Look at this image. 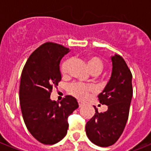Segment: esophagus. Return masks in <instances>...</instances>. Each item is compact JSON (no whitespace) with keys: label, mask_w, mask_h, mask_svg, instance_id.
Masks as SVG:
<instances>
[{"label":"esophagus","mask_w":151,"mask_h":151,"mask_svg":"<svg viewBox=\"0 0 151 151\" xmlns=\"http://www.w3.org/2000/svg\"><path fill=\"white\" fill-rule=\"evenodd\" d=\"M78 105H79V107H81V106H83V105H84V103H81V101H78Z\"/></svg>","instance_id":"1"}]
</instances>
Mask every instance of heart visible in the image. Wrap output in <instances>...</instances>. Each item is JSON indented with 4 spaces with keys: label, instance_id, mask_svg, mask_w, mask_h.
Segmentation results:
<instances>
[{
    "label": "heart",
    "instance_id": "heart-1",
    "mask_svg": "<svg viewBox=\"0 0 151 151\" xmlns=\"http://www.w3.org/2000/svg\"><path fill=\"white\" fill-rule=\"evenodd\" d=\"M87 65L89 68L90 71L94 74H98L102 71L103 68V62L99 57L94 55H89L85 58ZM72 59L68 58L66 59L60 66V72L62 75L66 77L68 75ZM93 91V88L91 85H87L81 84V83L73 82L69 85L68 92L69 93L77 99L80 100H84L88 96V95L91 92Z\"/></svg>",
    "mask_w": 151,
    "mask_h": 151
}]
</instances>
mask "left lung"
<instances>
[{
	"label": "left lung",
	"instance_id": "obj_1",
	"mask_svg": "<svg viewBox=\"0 0 151 151\" xmlns=\"http://www.w3.org/2000/svg\"><path fill=\"white\" fill-rule=\"evenodd\" d=\"M111 78L103 92L98 96L99 103L106 105V112H98L87 122L85 131L92 143L99 147L114 144L122 136L127 123L132 97L131 70L119 55L111 57Z\"/></svg>",
	"mask_w": 151,
	"mask_h": 151
}]
</instances>
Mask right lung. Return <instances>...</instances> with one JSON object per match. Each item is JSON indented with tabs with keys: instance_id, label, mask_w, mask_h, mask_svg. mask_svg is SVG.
Returning a JSON list of instances; mask_svg holds the SVG:
<instances>
[{
	"instance_id": "1",
	"label": "right lung",
	"mask_w": 151,
	"mask_h": 151,
	"mask_svg": "<svg viewBox=\"0 0 151 151\" xmlns=\"http://www.w3.org/2000/svg\"><path fill=\"white\" fill-rule=\"evenodd\" d=\"M69 48L46 42L27 59L21 74L19 100L25 124L40 143L52 145L67 133V117L78 108L75 98L66 96L59 103L50 99L52 88L61 81L59 63Z\"/></svg>"
}]
</instances>
